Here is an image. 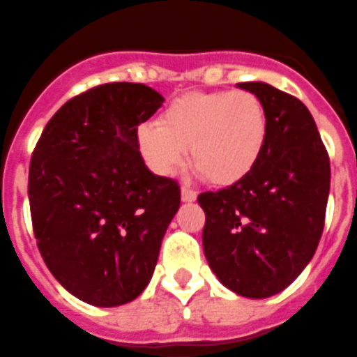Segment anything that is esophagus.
<instances>
[{
	"label": "esophagus",
	"instance_id": "esophagus-1",
	"mask_svg": "<svg viewBox=\"0 0 357 357\" xmlns=\"http://www.w3.org/2000/svg\"><path fill=\"white\" fill-rule=\"evenodd\" d=\"M181 197L184 202H193V200H197V191H193L191 188H188V185H182Z\"/></svg>",
	"mask_w": 357,
	"mask_h": 357
}]
</instances>
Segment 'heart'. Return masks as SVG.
<instances>
[{
  "label": "heart",
  "instance_id": "b5f03b06",
  "mask_svg": "<svg viewBox=\"0 0 357 357\" xmlns=\"http://www.w3.org/2000/svg\"><path fill=\"white\" fill-rule=\"evenodd\" d=\"M267 132V109L252 91H191L173 99L157 124L139 126L137 146L157 175H175L190 149L191 160L209 182L231 185L255 169Z\"/></svg>",
  "mask_w": 357,
  "mask_h": 357
}]
</instances>
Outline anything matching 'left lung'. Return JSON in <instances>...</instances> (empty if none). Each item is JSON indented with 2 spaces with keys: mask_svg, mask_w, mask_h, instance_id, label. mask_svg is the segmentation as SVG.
<instances>
[{
  "mask_svg": "<svg viewBox=\"0 0 357 357\" xmlns=\"http://www.w3.org/2000/svg\"><path fill=\"white\" fill-rule=\"evenodd\" d=\"M267 109L260 160L243 181L199 195L204 255L216 278L245 298L289 287L314 257L325 225L331 162L307 106L267 83H238Z\"/></svg>",
  "mask_w": 357,
  "mask_h": 357,
  "instance_id": "1",
  "label": "left lung"
}]
</instances>
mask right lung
<instances>
[{
	"label": "right lung",
	"instance_id": "1",
	"mask_svg": "<svg viewBox=\"0 0 357 357\" xmlns=\"http://www.w3.org/2000/svg\"><path fill=\"white\" fill-rule=\"evenodd\" d=\"M164 97L141 83H108L72 97L48 121L30 158L33 236L54 278L79 300H135L157 266L181 188L153 175L137 126Z\"/></svg>",
	"mask_w": 357,
	"mask_h": 357
}]
</instances>
